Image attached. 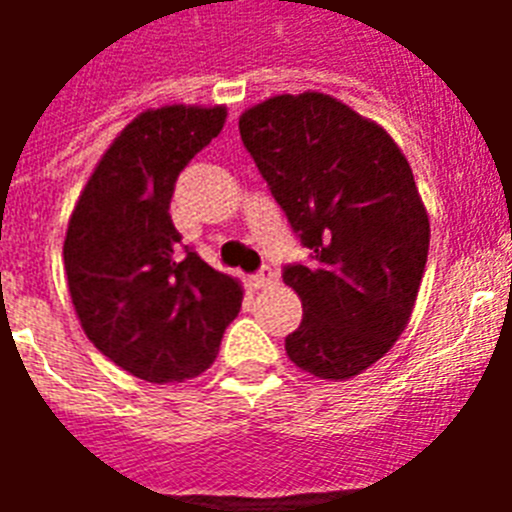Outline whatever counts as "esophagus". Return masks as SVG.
Returning a JSON list of instances; mask_svg holds the SVG:
<instances>
[{"instance_id": "34e87169", "label": "esophagus", "mask_w": 512, "mask_h": 512, "mask_svg": "<svg viewBox=\"0 0 512 512\" xmlns=\"http://www.w3.org/2000/svg\"><path fill=\"white\" fill-rule=\"evenodd\" d=\"M249 281H252V287H255V289L276 287V284H279V273L273 271V268H263V271L255 273V276H252Z\"/></svg>"}]
</instances>
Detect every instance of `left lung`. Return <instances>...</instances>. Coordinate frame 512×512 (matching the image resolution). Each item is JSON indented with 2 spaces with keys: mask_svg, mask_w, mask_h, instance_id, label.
<instances>
[{
  "mask_svg": "<svg viewBox=\"0 0 512 512\" xmlns=\"http://www.w3.org/2000/svg\"><path fill=\"white\" fill-rule=\"evenodd\" d=\"M239 130L311 249V263L284 268L303 303L289 361L350 380L393 348L420 292L430 220L412 167L380 124L324 92L263 100Z\"/></svg>",
  "mask_w": 512,
  "mask_h": 512,
  "instance_id": "8db88e82",
  "label": "left lung"
}]
</instances>
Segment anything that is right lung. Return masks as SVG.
<instances>
[{"instance_id": "1", "label": "right lung", "mask_w": 512, "mask_h": 512, "mask_svg": "<svg viewBox=\"0 0 512 512\" xmlns=\"http://www.w3.org/2000/svg\"><path fill=\"white\" fill-rule=\"evenodd\" d=\"M225 106L138 114L79 193L66 241L68 292L95 348L146 382L207 372L241 308L239 279L180 247L170 201L183 167L220 135Z\"/></svg>"}]
</instances>
